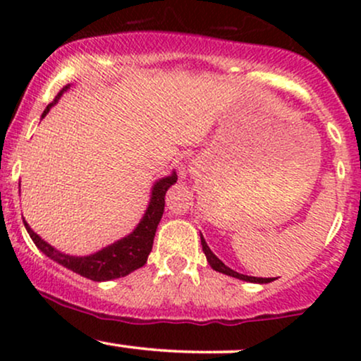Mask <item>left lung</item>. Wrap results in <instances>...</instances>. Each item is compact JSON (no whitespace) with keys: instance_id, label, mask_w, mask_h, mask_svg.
Segmentation results:
<instances>
[{"instance_id":"obj_1","label":"left lung","mask_w":361,"mask_h":361,"mask_svg":"<svg viewBox=\"0 0 361 361\" xmlns=\"http://www.w3.org/2000/svg\"><path fill=\"white\" fill-rule=\"evenodd\" d=\"M200 241H202V250H204L205 256H207V261H209V264L214 268L215 271L224 273V275L234 276V279L243 280V281H251V283H270V281L275 280V279H258V276H247V275H243V273H238V271L231 270L229 267H226V264H224L222 261L219 259L212 251H210V247L207 246L204 235H200Z\"/></svg>"}]
</instances>
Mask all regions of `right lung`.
I'll return each mask as SVG.
<instances>
[{"label":"right lung","mask_w":361,"mask_h":361,"mask_svg":"<svg viewBox=\"0 0 361 361\" xmlns=\"http://www.w3.org/2000/svg\"><path fill=\"white\" fill-rule=\"evenodd\" d=\"M69 86H64L59 91V94L56 97V100L49 103L47 109L44 110L42 118L51 111V109L59 102V98L64 94V91L69 90ZM178 180L176 171H173L171 175L159 178L151 188V198H149V205L144 212L142 219L137 224L134 231L126 238L118 239L110 246L103 247V250L93 252L88 256H71L66 255V252L57 251L56 247L51 246L49 243H45L39 234L32 231V227L25 224V229L30 234L32 241L35 243V246L44 252L45 256L56 261V263L62 264L64 268L71 270L78 275L85 276L93 281H109L120 279V276H126L128 273L135 271L137 268L144 267L147 261L149 252L152 250V241H154L157 224H159L161 217L164 212V197H166L168 188L171 185H175Z\"/></svg>","instance_id":"right-lung-1"}]
</instances>
